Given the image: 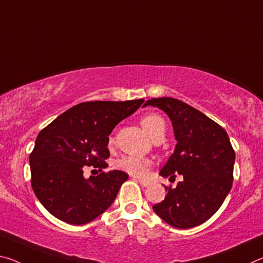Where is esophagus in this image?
<instances>
[{
	"mask_svg": "<svg viewBox=\"0 0 263 263\" xmlns=\"http://www.w3.org/2000/svg\"><path fill=\"white\" fill-rule=\"evenodd\" d=\"M135 180L138 181L139 184H140L141 186H144V187H147V186L149 185V182L146 181V180H141V179H135Z\"/></svg>",
	"mask_w": 263,
	"mask_h": 263,
	"instance_id": "obj_1",
	"label": "esophagus"
}]
</instances>
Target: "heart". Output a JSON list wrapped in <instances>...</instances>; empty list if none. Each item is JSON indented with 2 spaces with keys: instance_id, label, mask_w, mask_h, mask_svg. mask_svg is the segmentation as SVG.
Here are the masks:
<instances>
[{
  "instance_id": "b5f03b06",
  "label": "heart",
  "mask_w": 263,
  "mask_h": 263,
  "mask_svg": "<svg viewBox=\"0 0 263 263\" xmlns=\"http://www.w3.org/2000/svg\"><path fill=\"white\" fill-rule=\"evenodd\" d=\"M140 125L144 128V131L153 139L154 137L165 132V122L159 115L148 114L144 116L140 119ZM114 144V138L110 137L109 145ZM152 161L147 158L137 157V156H123L115 160L114 167L126 172L127 174L133 177H145L148 173V170L151 168Z\"/></svg>"
}]
</instances>
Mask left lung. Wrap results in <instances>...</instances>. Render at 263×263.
<instances>
[{
    "label": "left lung",
    "mask_w": 263,
    "mask_h": 263,
    "mask_svg": "<svg viewBox=\"0 0 263 263\" xmlns=\"http://www.w3.org/2000/svg\"><path fill=\"white\" fill-rule=\"evenodd\" d=\"M156 106L172 122L177 145L160 176L182 180L167 191L153 211L172 227L192 228L207 221L226 199L233 185L235 152L227 132L198 111L178 99L152 98L144 106Z\"/></svg>",
    "instance_id": "obj_1"
}]
</instances>
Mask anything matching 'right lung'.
Masks as SVG:
<instances>
[{"instance_id": "right-lung-1", "label": "right lung", "mask_w": 263, "mask_h": 263, "mask_svg": "<svg viewBox=\"0 0 263 263\" xmlns=\"http://www.w3.org/2000/svg\"><path fill=\"white\" fill-rule=\"evenodd\" d=\"M144 99L86 102L74 105L42 130L30 154L31 186L47 211L70 224H85L109 208L128 176L123 171L84 178L86 166L102 171L109 136Z\"/></svg>"}]
</instances>
